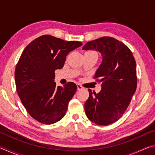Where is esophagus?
<instances>
[{"instance_id":"34e87169","label":"esophagus","mask_w":155,"mask_h":155,"mask_svg":"<svg viewBox=\"0 0 155 155\" xmlns=\"http://www.w3.org/2000/svg\"><path fill=\"white\" fill-rule=\"evenodd\" d=\"M77 90H82L84 89L83 86H81L80 84H77Z\"/></svg>"}]
</instances>
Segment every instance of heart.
<instances>
[{
    "instance_id": "heart-1",
    "label": "heart",
    "mask_w": 155,
    "mask_h": 155,
    "mask_svg": "<svg viewBox=\"0 0 155 155\" xmlns=\"http://www.w3.org/2000/svg\"><path fill=\"white\" fill-rule=\"evenodd\" d=\"M85 54H96V55L98 56V54H97L96 52L95 51H88L87 52H85Z\"/></svg>"
}]
</instances>
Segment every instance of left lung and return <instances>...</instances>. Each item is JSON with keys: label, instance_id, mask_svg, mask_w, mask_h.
I'll return each mask as SVG.
<instances>
[{"label": "left lung", "instance_id": "8db88e82", "mask_svg": "<svg viewBox=\"0 0 155 155\" xmlns=\"http://www.w3.org/2000/svg\"><path fill=\"white\" fill-rule=\"evenodd\" d=\"M83 49H94L103 56L94 77L102 83V89L98 94L88 90L90 95L85 103L86 115L96 124H113L124 114L137 89L134 57L127 45L111 37L88 41Z\"/></svg>", "mask_w": 155, "mask_h": 155}]
</instances>
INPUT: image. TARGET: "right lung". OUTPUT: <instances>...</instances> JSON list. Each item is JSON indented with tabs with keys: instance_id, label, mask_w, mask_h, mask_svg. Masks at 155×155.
Returning a JSON list of instances; mask_svg holds the SVG:
<instances>
[{
	"instance_id": "obj_1",
	"label": "right lung",
	"mask_w": 155,
	"mask_h": 155,
	"mask_svg": "<svg viewBox=\"0 0 155 155\" xmlns=\"http://www.w3.org/2000/svg\"><path fill=\"white\" fill-rule=\"evenodd\" d=\"M77 41H65L44 35L26 46L15 70L16 91L25 108L33 118L44 124L59 121L77 86L68 82L56 85L54 71L64 65L70 52L82 46Z\"/></svg>"
}]
</instances>
